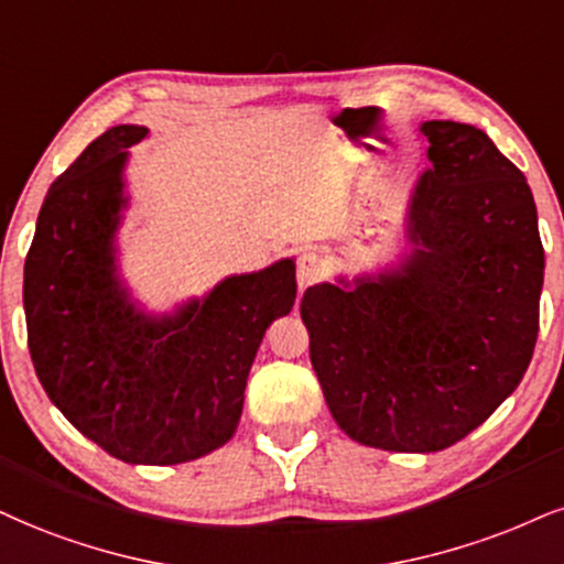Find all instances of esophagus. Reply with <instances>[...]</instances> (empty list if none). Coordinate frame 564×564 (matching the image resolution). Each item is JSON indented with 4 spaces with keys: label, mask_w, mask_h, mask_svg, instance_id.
<instances>
[{
    "label": "esophagus",
    "mask_w": 564,
    "mask_h": 564,
    "mask_svg": "<svg viewBox=\"0 0 564 564\" xmlns=\"http://www.w3.org/2000/svg\"><path fill=\"white\" fill-rule=\"evenodd\" d=\"M324 269H326V263L322 256H318L316 250H305L301 259H297V288L305 290V288H311V284L322 282Z\"/></svg>",
    "instance_id": "esophagus-1"
}]
</instances>
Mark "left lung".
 Listing matches in <instances>:
<instances>
[{"label": "left lung", "mask_w": 564, "mask_h": 564, "mask_svg": "<svg viewBox=\"0 0 564 564\" xmlns=\"http://www.w3.org/2000/svg\"><path fill=\"white\" fill-rule=\"evenodd\" d=\"M405 267L314 284L301 318L337 426L366 447L440 452L516 392L539 335L544 246L523 172L474 124L431 120Z\"/></svg>", "instance_id": "left-lung-1"}]
</instances>
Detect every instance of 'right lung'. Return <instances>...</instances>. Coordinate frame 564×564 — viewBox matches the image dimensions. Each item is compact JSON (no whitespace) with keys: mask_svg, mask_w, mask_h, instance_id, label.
<instances>
[{"mask_svg":"<svg viewBox=\"0 0 564 564\" xmlns=\"http://www.w3.org/2000/svg\"><path fill=\"white\" fill-rule=\"evenodd\" d=\"M141 124L86 145L48 187L25 256L23 305L36 377L62 415L109 455L177 465L232 440L248 371L295 303V261L227 276L172 316L130 303L115 263L128 149Z\"/></svg>","mask_w":564,"mask_h":564,"instance_id":"obj_1","label":"right lung"}]
</instances>
